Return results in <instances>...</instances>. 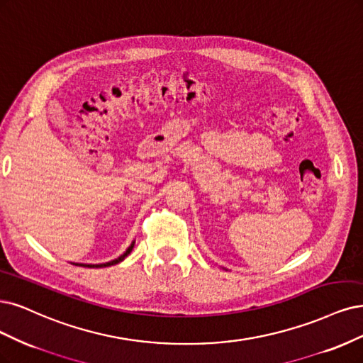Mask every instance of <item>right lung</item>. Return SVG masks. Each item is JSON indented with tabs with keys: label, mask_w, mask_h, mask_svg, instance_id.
I'll return each instance as SVG.
<instances>
[{
	"label": "right lung",
	"mask_w": 363,
	"mask_h": 363,
	"mask_svg": "<svg viewBox=\"0 0 363 363\" xmlns=\"http://www.w3.org/2000/svg\"><path fill=\"white\" fill-rule=\"evenodd\" d=\"M133 245H135V242H132V245L128 247V251L124 252L123 255H120L118 258H116V259H112V261H109V262H104V264H89V267H108V266H114V264H117V262H120V261H123L124 258H126L130 252H132V249H133ZM81 266H85L86 267V264H81Z\"/></svg>",
	"instance_id": "right-lung-1"
}]
</instances>
